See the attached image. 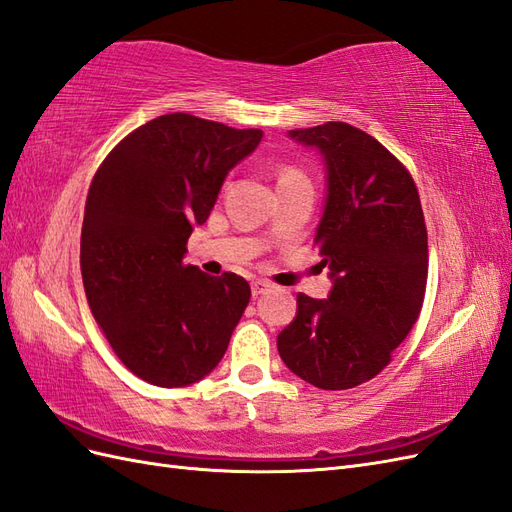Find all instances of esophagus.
Masks as SVG:
<instances>
[{
  "label": "esophagus",
  "instance_id": "esophagus-1",
  "mask_svg": "<svg viewBox=\"0 0 512 512\" xmlns=\"http://www.w3.org/2000/svg\"><path fill=\"white\" fill-rule=\"evenodd\" d=\"M270 283L268 281H261V279H255L253 283H251V291H253V296L257 298V296H261V294H266V291H270Z\"/></svg>",
  "mask_w": 512,
  "mask_h": 512
}]
</instances>
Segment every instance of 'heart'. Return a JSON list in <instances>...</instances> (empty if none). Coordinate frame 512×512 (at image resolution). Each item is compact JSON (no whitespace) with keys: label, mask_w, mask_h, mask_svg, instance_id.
Instances as JSON below:
<instances>
[{"label":"heart","mask_w":512,"mask_h":512,"mask_svg":"<svg viewBox=\"0 0 512 512\" xmlns=\"http://www.w3.org/2000/svg\"><path fill=\"white\" fill-rule=\"evenodd\" d=\"M294 175H302L300 171H296V169H291V167H287V169H283L281 171V175H279V180H287V178H294Z\"/></svg>","instance_id":"obj_1"}]
</instances>
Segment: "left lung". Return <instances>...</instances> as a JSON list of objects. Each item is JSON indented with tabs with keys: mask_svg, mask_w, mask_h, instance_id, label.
<instances>
[{
	"mask_svg": "<svg viewBox=\"0 0 512 512\" xmlns=\"http://www.w3.org/2000/svg\"><path fill=\"white\" fill-rule=\"evenodd\" d=\"M326 165V206L315 231L332 289L298 294L276 347L287 369L321 390L369 382L410 334L427 287V227L418 188L397 158L345 122L289 130Z\"/></svg>",
	"mask_w": 512,
	"mask_h": 512,
	"instance_id": "left-lung-1",
	"label": "left lung"
}]
</instances>
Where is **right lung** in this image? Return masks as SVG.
<instances>
[{
    "label": "right lung",
    "instance_id": "obj_1",
    "mask_svg": "<svg viewBox=\"0 0 512 512\" xmlns=\"http://www.w3.org/2000/svg\"><path fill=\"white\" fill-rule=\"evenodd\" d=\"M261 137L160 115L115 145L94 175L81 229L85 296L113 352L145 382L191 386L227 352L251 287L233 272L186 266V242Z\"/></svg>",
    "mask_w": 512,
    "mask_h": 512
}]
</instances>
